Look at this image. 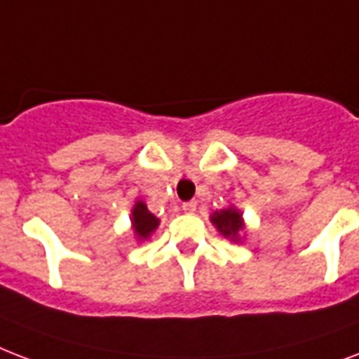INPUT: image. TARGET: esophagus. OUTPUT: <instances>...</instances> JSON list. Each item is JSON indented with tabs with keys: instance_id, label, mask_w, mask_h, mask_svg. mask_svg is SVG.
<instances>
[{
	"instance_id": "obj_1",
	"label": "esophagus",
	"mask_w": 359,
	"mask_h": 359,
	"mask_svg": "<svg viewBox=\"0 0 359 359\" xmlns=\"http://www.w3.org/2000/svg\"><path fill=\"white\" fill-rule=\"evenodd\" d=\"M196 209H198V203H196V201H186V203H182V210H184L186 215H194Z\"/></svg>"
}]
</instances>
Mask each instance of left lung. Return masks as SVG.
<instances>
[{
	"label": "left lung",
	"instance_id": "1",
	"mask_svg": "<svg viewBox=\"0 0 359 359\" xmlns=\"http://www.w3.org/2000/svg\"><path fill=\"white\" fill-rule=\"evenodd\" d=\"M210 222L215 224L216 229L228 237L229 241H235L239 243L241 239V231L245 229V224H243V216L235 207H229V209L216 210L210 215Z\"/></svg>",
	"mask_w": 359,
	"mask_h": 359
}]
</instances>
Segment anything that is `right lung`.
<instances>
[{
	"instance_id": "1",
	"label": "right lung",
	"mask_w": 359,
	"mask_h": 359,
	"mask_svg": "<svg viewBox=\"0 0 359 359\" xmlns=\"http://www.w3.org/2000/svg\"><path fill=\"white\" fill-rule=\"evenodd\" d=\"M158 224H160V220L147 209V205L143 201H137L133 205V209H131V228L135 231L137 239H149L152 231L158 228Z\"/></svg>"
}]
</instances>
